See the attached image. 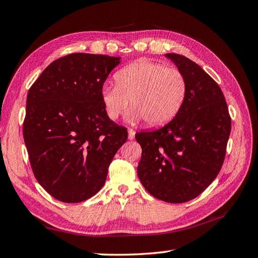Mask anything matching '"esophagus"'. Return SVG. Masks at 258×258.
<instances>
[{
  "mask_svg": "<svg viewBox=\"0 0 258 258\" xmlns=\"http://www.w3.org/2000/svg\"><path fill=\"white\" fill-rule=\"evenodd\" d=\"M135 136H136V131L134 129H128V139L134 140Z\"/></svg>",
  "mask_w": 258,
  "mask_h": 258,
  "instance_id": "1",
  "label": "esophagus"
}]
</instances>
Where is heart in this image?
<instances>
[{"label": "heart", "mask_w": 258, "mask_h": 258, "mask_svg": "<svg viewBox=\"0 0 258 258\" xmlns=\"http://www.w3.org/2000/svg\"><path fill=\"white\" fill-rule=\"evenodd\" d=\"M116 85H105L101 101L108 118L116 120L131 105L128 117L142 119L151 127L167 123L181 108L186 96L185 76L176 68L139 60L119 70Z\"/></svg>", "instance_id": "1"}]
</instances>
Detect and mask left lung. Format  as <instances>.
Returning a JSON list of instances; mask_svg holds the SVG:
<instances>
[{
  "instance_id": "8db88e82",
  "label": "left lung",
  "mask_w": 258,
  "mask_h": 258,
  "mask_svg": "<svg viewBox=\"0 0 258 258\" xmlns=\"http://www.w3.org/2000/svg\"><path fill=\"white\" fill-rule=\"evenodd\" d=\"M166 57L185 76L186 96L166 126L136 135L142 147L138 175L155 198L182 204L199 196L221 171L231 119L223 91L212 77L181 54Z\"/></svg>"
}]
</instances>
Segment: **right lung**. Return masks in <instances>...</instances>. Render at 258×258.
I'll use <instances>...</instances> for the list:
<instances>
[{
    "mask_svg": "<svg viewBox=\"0 0 258 258\" xmlns=\"http://www.w3.org/2000/svg\"><path fill=\"white\" fill-rule=\"evenodd\" d=\"M119 62L105 54H68L29 89L23 139L35 178L54 199L76 204L96 195L127 141V129L108 118L101 101Z\"/></svg>",
    "mask_w": 258,
    "mask_h": 258,
    "instance_id": "right-lung-1",
    "label": "right lung"
}]
</instances>
